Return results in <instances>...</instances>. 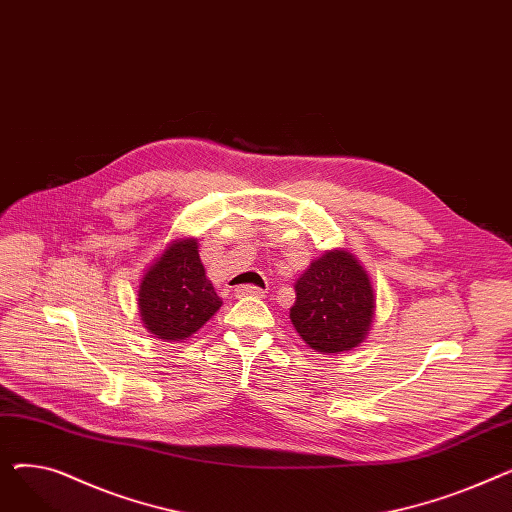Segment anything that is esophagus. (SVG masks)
<instances>
[{
	"label": "esophagus",
	"instance_id": "obj_1",
	"mask_svg": "<svg viewBox=\"0 0 512 512\" xmlns=\"http://www.w3.org/2000/svg\"><path fill=\"white\" fill-rule=\"evenodd\" d=\"M263 288L261 286H255V284H242V286H236L234 288V294L238 299L242 297H263Z\"/></svg>",
	"mask_w": 512,
	"mask_h": 512
}]
</instances>
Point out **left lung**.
I'll return each instance as SVG.
<instances>
[{
    "label": "left lung",
    "mask_w": 512,
    "mask_h": 512,
    "mask_svg": "<svg viewBox=\"0 0 512 512\" xmlns=\"http://www.w3.org/2000/svg\"><path fill=\"white\" fill-rule=\"evenodd\" d=\"M292 326L319 353H344L359 346L373 317V288L359 261L346 251L315 259L294 284Z\"/></svg>",
    "instance_id": "left-lung-1"
}]
</instances>
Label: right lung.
I'll list each match as a JSON object with an SVG mask.
<instances>
[{"instance_id": "add662e5", "label": "right lung", "mask_w": 512, "mask_h": 512, "mask_svg": "<svg viewBox=\"0 0 512 512\" xmlns=\"http://www.w3.org/2000/svg\"><path fill=\"white\" fill-rule=\"evenodd\" d=\"M222 307L205 276L197 240H176L145 274L139 309L145 328L161 340H186Z\"/></svg>"}]
</instances>
